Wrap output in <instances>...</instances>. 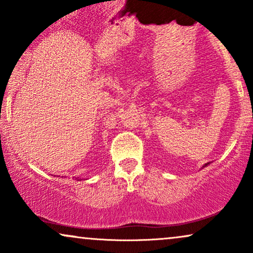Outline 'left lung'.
<instances>
[{"instance_id":"1","label":"left lung","mask_w":253,"mask_h":253,"mask_svg":"<svg viewBox=\"0 0 253 253\" xmlns=\"http://www.w3.org/2000/svg\"><path fill=\"white\" fill-rule=\"evenodd\" d=\"M210 164H211V163H206L205 165H203V167H202V168H206V167H207V165H210Z\"/></svg>"}]
</instances>
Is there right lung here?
<instances>
[{
    "instance_id": "add662e5",
    "label": "right lung",
    "mask_w": 253,
    "mask_h": 253,
    "mask_svg": "<svg viewBox=\"0 0 253 253\" xmlns=\"http://www.w3.org/2000/svg\"><path fill=\"white\" fill-rule=\"evenodd\" d=\"M76 179H77V181H82V179H83V178H81V177H77V178H76Z\"/></svg>"
}]
</instances>
